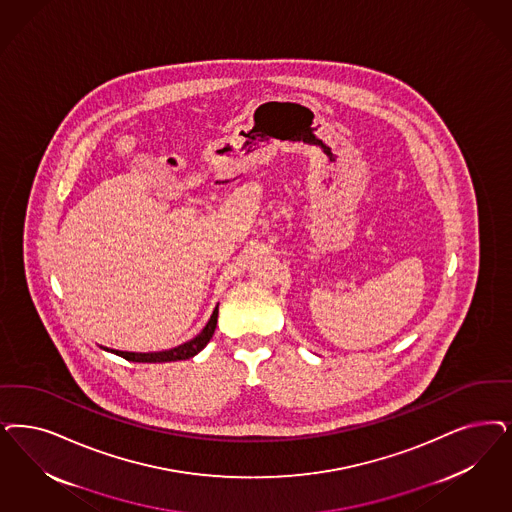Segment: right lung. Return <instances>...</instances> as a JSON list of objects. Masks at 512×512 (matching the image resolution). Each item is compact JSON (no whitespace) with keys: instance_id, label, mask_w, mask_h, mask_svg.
Segmentation results:
<instances>
[{"instance_id":"add662e5","label":"right lung","mask_w":512,"mask_h":512,"mask_svg":"<svg viewBox=\"0 0 512 512\" xmlns=\"http://www.w3.org/2000/svg\"><path fill=\"white\" fill-rule=\"evenodd\" d=\"M217 314H219V304L213 310L212 318L208 319L206 327L198 333V335L179 344L176 348L170 350H162V352H121V350H109L104 348L106 352L115 353L119 357H123L126 361H134V363H168V361H183V359H191L196 353L202 352L206 348V344L210 342L213 336V331L217 327Z\"/></svg>"}]
</instances>
